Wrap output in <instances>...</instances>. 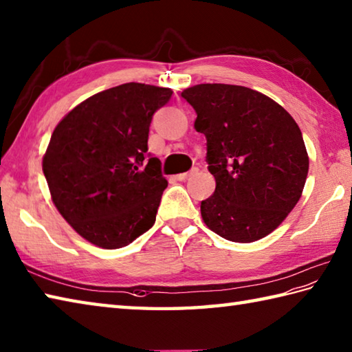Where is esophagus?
Segmentation results:
<instances>
[{
    "instance_id": "obj_1",
    "label": "esophagus",
    "mask_w": 352,
    "mask_h": 352,
    "mask_svg": "<svg viewBox=\"0 0 352 352\" xmlns=\"http://www.w3.org/2000/svg\"><path fill=\"white\" fill-rule=\"evenodd\" d=\"M196 173H197V168H192L191 171H188V173H181V175H177V176H176V179H177V181H186V179H188L190 176L196 175Z\"/></svg>"
}]
</instances>
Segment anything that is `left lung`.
<instances>
[{
  "instance_id": "8db88e82",
  "label": "left lung",
  "mask_w": 352,
  "mask_h": 352,
  "mask_svg": "<svg viewBox=\"0 0 352 352\" xmlns=\"http://www.w3.org/2000/svg\"><path fill=\"white\" fill-rule=\"evenodd\" d=\"M206 136L214 195L200 214L212 232L252 243L283 223L302 196L308 155L296 121L281 104L246 86L202 83L182 91Z\"/></svg>"
}]
</instances>
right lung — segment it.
<instances>
[{"label":"right lung","mask_w":352,"mask_h":352,"mask_svg":"<svg viewBox=\"0 0 352 352\" xmlns=\"http://www.w3.org/2000/svg\"><path fill=\"white\" fill-rule=\"evenodd\" d=\"M171 94L161 86L120 85L86 98L53 131L42 160L50 195L92 245L123 248L153 226L168 182L161 161L147 155L148 127Z\"/></svg>","instance_id":"add662e5"}]
</instances>
